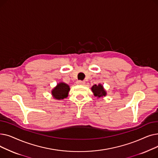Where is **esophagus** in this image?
I'll return each instance as SVG.
<instances>
[{
	"label": "esophagus",
	"mask_w": 158,
	"mask_h": 158,
	"mask_svg": "<svg viewBox=\"0 0 158 158\" xmlns=\"http://www.w3.org/2000/svg\"><path fill=\"white\" fill-rule=\"evenodd\" d=\"M77 85H85V81H77Z\"/></svg>",
	"instance_id": "esophagus-1"
}]
</instances>
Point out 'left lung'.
<instances>
[{
    "instance_id": "left-lung-1",
    "label": "left lung",
    "mask_w": 158,
    "mask_h": 158,
    "mask_svg": "<svg viewBox=\"0 0 158 158\" xmlns=\"http://www.w3.org/2000/svg\"><path fill=\"white\" fill-rule=\"evenodd\" d=\"M91 89H92V91L94 93V95L98 98L105 97L107 94L103 86L101 84H98V85H95L92 87Z\"/></svg>"
}]
</instances>
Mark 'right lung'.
<instances>
[{
	"label": "right lung",
	"mask_w": 158,
	"mask_h": 158,
	"mask_svg": "<svg viewBox=\"0 0 158 158\" xmlns=\"http://www.w3.org/2000/svg\"><path fill=\"white\" fill-rule=\"evenodd\" d=\"M70 91V86L64 83V82H60L57 86L52 90V95L56 100H61L68 97Z\"/></svg>",
	"instance_id": "1"
}]
</instances>
